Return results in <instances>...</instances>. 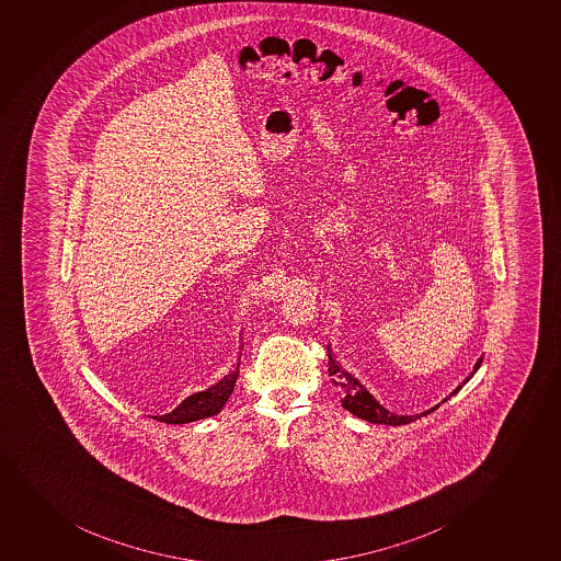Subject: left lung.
Segmentation results:
<instances>
[{
  "instance_id": "1",
  "label": "left lung",
  "mask_w": 561,
  "mask_h": 561,
  "mask_svg": "<svg viewBox=\"0 0 561 561\" xmlns=\"http://www.w3.org/2000/svg\"><path fill=\"white\" fill-rule=\"evenodd\" d=\"M327 351H329V375H331L334 386L340 390L342 407L345 408L347 412L356 415V417L364 419V421L390 426L408 425V423H412L415 419H421L423 415H428V413L437 410L439 404L448 401V397L456 396V393L471 380L472 375L478 371V367L482 364V356H480L474 367H472L471 375H467V377L461 380V383L456 386V390L453 391L450 396L445 397L436 407H432L431 410H426V412L413 413V415H402V413L399 415V413L390 412L388 408H383L382 404L369 393V390H367L366 386H364L358 378L353 377L351 373L345 371V369L337 364L336 358L332 356L331 345H327Z\"/></svg>"
}]
</instances>
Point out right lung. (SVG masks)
Listing matches in <instances>:
<instances>
[{"instance_id": "add662e5", "label": "right lung", "mask_w": 561, "mask_h": 561, "mask_svg": "<svg viewBox=\"0 0 561 561\" xmlns=\"http://www.w3.org/2000/svg\"><path fill=\"white\" fill-rule=\"evenodd\" d=\"M238 373H240V356L234 364V369L227 373L219 382L210 386L208 390L197 391V393L186 397L173 412L164 413V415H149V417L165 423V425H186V423H194L199 419L213 417L216 413L221 412L225 402L229 401L230 393L237 383Z\"/></svg>"}]
</instances>
